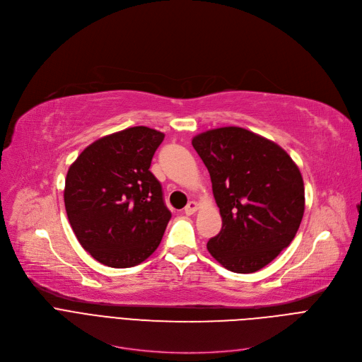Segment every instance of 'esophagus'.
I'll return each mask as SVG.
<instances>
[{
	"instance_id": "esophagus-1",
	"label": "esophagus",
	"mask_w": 362,
	"mask_h": 362,
	"mask_svg": "<svg viewBox=\"0 0 362 362\" xmlns=\"http://www.w3.org/2000/svg\"><path fill=\"white\" fill-rule=\"evenodd\" d=\"M199 209V204L196 203V202H188V204L185 206V209H184V211H185V215H193L194 211Z\"/></svg>"
}]
</instances>
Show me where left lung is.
<instances>
[{"label": "left lung", "mask_w": 362, "mask_h": 362, "mask_svg": "<svg viewBox=\"0 0 362 362\" xmlns=\"http://www.w3.org/2000/svg\"><path fill=\"white\" fill-rule=\"evenodd\" d=\"M211 180L222 229L207 250L225 269L257 272L296 235L305 209L300 168L274 141L241 127L191 140Z\"/></svg>", "instance_id": "obj_1"}]
</instances>
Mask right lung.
Wrapping results in <instances>:
<instances>
[{
    "instance_id": "right-lung-1",
    "label": "right lung",
    "mask_w": 362,
    "mask_h": 362,
    "mask_svg": "<svg viewBox=\"0 0 362 362\" xmlns=\"http://www.w3.org/2000/svg\"><path fill=\"white\" fill-rule=\"evenodd\" d=\"M165 134L130 127L89 144L70 165L64 203L81 247L99 263L133 267L159 247L171 219L148 171Z\"/></svg>"
}]
</instances>
